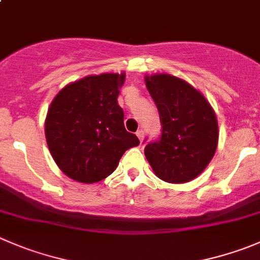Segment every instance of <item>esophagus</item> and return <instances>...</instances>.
<instances>
[{"instance_id":"1","label":"esophagus","mask_w":260,"mask_h":260,"mask_svg":"<svg viewBox=\"0 0 260 260\" xmlns=\"http://www.w3.org/2000/svg\"><path fill=\"white\" fill-rule=\"evenodd\" d=\"M136 135H137V137H138V140H140V142L142 143L143 142V137H145V135H143V131L142 129L137 131V133H136Z\"/></svg>"}]
</instances>
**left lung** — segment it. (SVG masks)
I'll return each instance as SVG.
<instances>
[{"instance_id": "8db88e82", "label": "left lung", "mask_w": 260, "mask_h": 260, "mask_svg": "<svg viewBox=\"0 0 260 260\" xmlns=\"http://www.w3.org/2000/svg\"><path fill=\"white\" fill-rule=\"evenodd\" d=\"M145 84L162 124L160 141L145 147L146 158L161 180L188 183L201 175L215 156V110L200 90L173 75H146Z\"/></svg>"}]
</instances>
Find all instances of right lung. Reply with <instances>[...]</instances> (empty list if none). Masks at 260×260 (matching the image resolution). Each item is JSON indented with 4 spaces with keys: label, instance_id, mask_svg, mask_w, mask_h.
<instances>
[{
    "label": "right lung",
    "instance_id": "obj_1",
    "mask_svg": "<svg viewBox=\"0 0 260 260\" xmlns=\"http://www.w3.org/2000/svg\"><path fill=\"white\" fill-rule=\"evenodd\" d=\"M125 74H100L70 82L45 117V140L58 168L79 183L92 184L117 169L123 153L140 145L124 128L118 104Z\"/></svg>",
    "mask_w": 260,
    "mask_h": 260
}]
</instances>
